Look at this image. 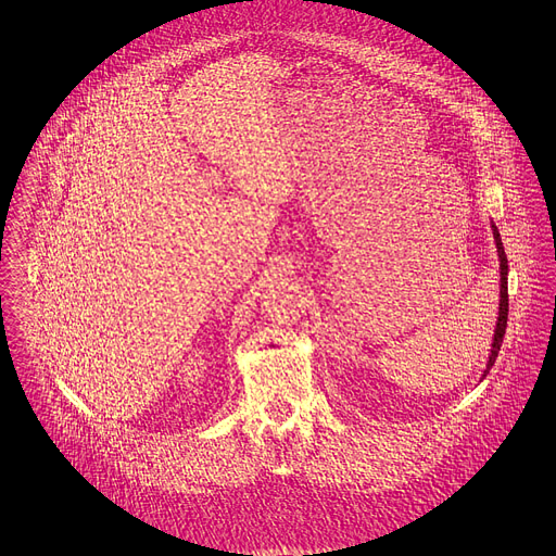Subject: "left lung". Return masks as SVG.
Masks as SVG:
<instances>
[{
    "instance_id": "obj_1",
    "label": "left lung",
    "mask_w": 556,
    "mask_h": 556,
    "mask_svg": "<svg viewBox=\"0 0 556 556\" xmlns=\"http://www.w3.org/2000/svg\"><path fill=\"white\" fill-rule=\"evenodd\" d=\"M494 229V239H496V248H498V258H501V313H498V323H496V333H494V344H492V354L488 361V367L483 370V377L490 372L496 363V356L501 352L503 345L504 333H506V320H508V261L504 254L503 239L496 229V225H492Z\"/></svg>"
}]
</instances>
